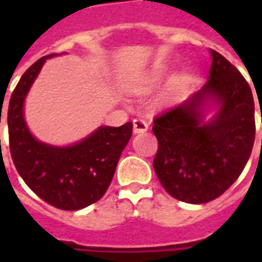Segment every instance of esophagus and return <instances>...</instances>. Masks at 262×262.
<instances>
[{"label": "esophagus", "mask_w": 262, "mask_h": 262, "mask_svg": "<svg viewBox=\"0 0 262 262\" xmlns=\"http://www.w3.org/2000/svg\"><path fill=\"white\" fill-rule=\"evenodd\" d=\"M133 130L135 133H144L148 130V123L143 118H135L133 119Z\"/></svg>", "instance_id": "esophagus-1"}]
</instances>
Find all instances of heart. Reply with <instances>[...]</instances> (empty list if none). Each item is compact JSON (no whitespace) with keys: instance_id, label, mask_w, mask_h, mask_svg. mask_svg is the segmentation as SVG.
Masks as SVG:
<instances>
[{"instance_id":"heart-1","label":"heart","mask_w":262,"mask_h":262,"mask_svg":"<svg viewBox=\"0 0 262 262\" xmlns=\"http://www.w3.org/2000/svg\"><path fill=\"white\" fill-rule=\"evenodd\" d=\"M164 75L162 71H154L151 75H148L147 77H144L143 80H140L139 85H137V91L139 92H149L154 88H156L162 83Z\"/></svg>"}]
</instances>
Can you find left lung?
<instances>
[{
	"instance_id": "obj_1",
	"label": "left lung",
	"mask_w": 262,
	"mask_h": 262,
	"mask_svg": "<svg viewBox=\"0 0 262 262\" xmlns=\"http://www.w3.org/2000/svg\"><path fill=\"white\" fill-rule=\"evenodd\" d=\"M209 79L185 102L154 119L159 147L154 168L168 194L189 204H204L222 195L252 154L256 137L254 99L248 81L231 62L211 50ZM208 101L220 106L203 122Z\"/></svg>"
}]
</instances>
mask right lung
<instances>
[{
  "mask_svg": "<svg viewBox=\"0 0 262 262\" xmlns=\"http://www.w3.org/2000/svg\"><path fill=\"white\" fill-rule=\"evenodd\" d=\"M53 55L32 63L12 92L6 115L9 149L14 167L35 194L58 209L77 211L106 193L133 123L100 126L71 147H53L34 139L24 121L23 104L40 68Z\"/></svg>",
  "mask_w": 262,
  "mask_h": 262,
  "instance_id": "add662e5",
  "label": "right lung"
}]
</instances>
